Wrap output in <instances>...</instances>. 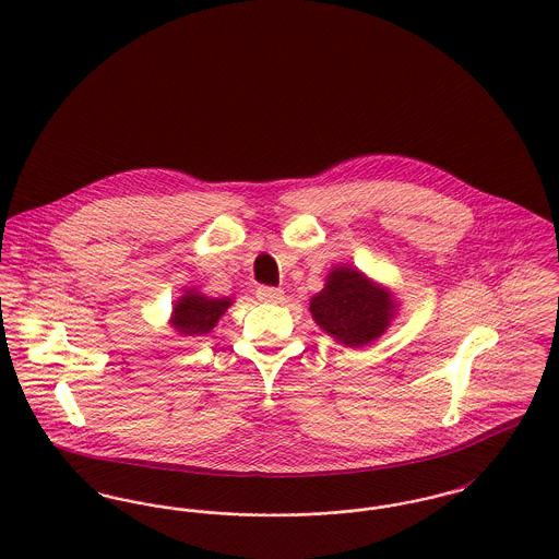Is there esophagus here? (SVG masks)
<instances>
[{"instance_id":"34e87169","label":"esophagus","mask_w":559,"mask_h":559,"mask_svg":"<svg viewBox=\"0 0 559 559\" xmlns=\"http://www.w3.org/2000/svg\"><path fill=\"white\" fill-rule=\"evenodd\" d=\"M257 298H259L261 302H281V300H283V292H281L278 287H265V285H261V287H257Z\"/></svg>"}]
</instances>
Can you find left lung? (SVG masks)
I'll return each mask as SVG.
<instances>
[{
  "label": "left lung",
  "instance_id": "8db88e82",
  "mask_svg": "<svg viewBox=\"0 0 559 559\" xmlns=\"http://www.w3.org/2000/svg\"><path fill=\"white\" fill-rule=\"evenodd\" d=\"M310 312L330 336L362 347L383 334L394 302L358 270L343 265L330 272L323 292L310 300Z\"/></svg>",
  "mask_w": 559,
  "mask_h": 559
}]
</instances>
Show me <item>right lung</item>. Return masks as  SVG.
Returning a JSON list of instances; mask_svg holds the SVG:
<instances>
[{
	"mask_svg": "<svg viewBox=\"0 0 559 559\" xmlns=\"http://www.w3.org/2000/svg\"><path fill=\"white\" fill-rule=\"evenodd\" d=\"M231 307L229 298H205L194 292H187L174 307V328L187 336L207 334L221 314Z\"/></svg>",
	"mask_w": 559,
	"mask_h": 559,
	"instance_id": "right-lung-1",
	"label": "right lung"
}]
</instances>
